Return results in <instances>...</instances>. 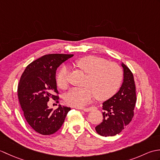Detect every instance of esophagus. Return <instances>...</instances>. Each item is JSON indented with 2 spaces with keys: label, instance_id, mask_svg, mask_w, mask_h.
I'll return each instance as SVG.
<instances>
[{
  "label": "esophagus",
  "instance_id": "esophagus-1",
  "mask_svg": "<svg viewBox=\"0 0 160 160\" xmlns=\"http://www.w3.org/2000/svg\"><path fill=\"white\" fill-rule=\"evenodd\" d=\"M96 107H89V108H82V110L84 111H85V112H89V111H91V110H93V109H96Z\"/></svg>",
  "mask_w": 160,
  "mask_h": 160
}]
</instances>
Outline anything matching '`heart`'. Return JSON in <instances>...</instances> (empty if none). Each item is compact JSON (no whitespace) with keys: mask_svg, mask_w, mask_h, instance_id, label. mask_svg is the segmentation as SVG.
<instances>
[{"mask_svg":"<svg viewBox=\"0 0 160 160\" xmlns=\"http://www.w3.org/2000/svg\"><path fill=\"white\" fill-rule=\"evenodd\" d=\"M76 66L87 73L84 87L71 89L64 96L66 104L71 107L81 108L89 104L96 96L98 100L108 99L120 87L123 71L115 62L96 56H86L75 62ZM57 85L65 89L68 87L67 69H60L56 76Z\"/></svg>","mask_w":160,"mask_h":160,"instance_id":"heart-1","label":"heart"}]
</instances>
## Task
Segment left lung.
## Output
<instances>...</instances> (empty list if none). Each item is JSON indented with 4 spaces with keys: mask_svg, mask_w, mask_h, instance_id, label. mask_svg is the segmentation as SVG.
<instances>
[{
    "mask_svg": "<svg viewBox=\"0 0 160 160\" xmlns=\"http://www.w3.org/2000/svg\"><path fill=\"white\" fill-rule=\"evenodd\" d=\"M122 67L124 71L123 82L118 92L103 102V120L95 128L102 136L119 134L133 117L137 100L133 75L124 63H122Z\"/></svg>",
    "mask_w": 160,
    "mask_h": 160,
    "instance_id": "8db88e82",
    "label": "left lung"
}]
</instances>
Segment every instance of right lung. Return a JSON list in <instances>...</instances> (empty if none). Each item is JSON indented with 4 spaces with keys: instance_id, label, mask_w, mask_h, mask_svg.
Wrapping results in <instances>:
<instances>
[{
    "instance_id": "obj_1",
    "label": "right lung",
    "mask_w": 160,
    "mask_h": 160,
    "mask_svg": "<svg viewBox=\"0 0 160 160\" xmlns=\"http://www.w3.org/2000/svg\"><path fill=\"white\" fill-rule=\"evenodd\" d=\"M73 54L52 53L42 56L26 67L18 86V98L24 116L38 133L53 134L62 127L71 108L59 105L53 111L47 106L50 98L58 102L56 73L57 68Z\"/></svg>"
}]
</instances>
